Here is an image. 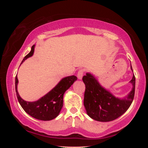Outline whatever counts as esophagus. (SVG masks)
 <instances>
[{
    "instance_id": "1",
    "label": "esophagus",
    "mask_w": 148,
    "mask_h": 148,
    "mask_svg": "<svg viewBox=\"0 0 148 148\" xmlns=\"http://www.w3.org/2000/svg\"><path fill=\"white\" fill-rule=\"evenodd\" d=\"M84 70L83 69H80L79 71H78V72H77V78H78L79 79H82V77H83V76H84Z\"/></svg>"
}]
</instances>
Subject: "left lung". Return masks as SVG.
I'll use <instances>...</instances> for the list:
<instances>
[{"instance_id": "8db88e82", "label": "left lung", "mask_w": 148, "mask_h": 148, "mask_svg": "<svg viewBox=\"0 0 148 148\" xmlns=\"http://www.w3.org/2000/svg\"><path fill=\"white\" fill-rule=\"evenodd\" d=\"M131 69L132 71V66ZM86 85L84 104L87 114L91 118L98 121L108 122L118 118L123 114L133 101L135 91V76L133 74L130 83L132 89L127 97L119 99L101 86L90 73L83 77Z\"/></svg>"}]
</instances>
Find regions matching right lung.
<instances>
[{
  "mask_svg": "<svg viewBox=\"0 0 148 148\" xmlns=\"http://www.w3.org/2000/svg\"><path fill=\"white\" fill-rule=\"evenodd\" d=\"M33 45L31 51L24 57L21 64L29 57L32 56L34 51ZM77 80V77L71 76L65 77L60 81L58 84L44 97L34 102H27L21 98L17 91L18 79L16 76V92L17 100L20 105L26 113L35 119L42 121H49L58 116L63 106V95L65 91L69 89L74 82Z\"/></svg>",
  "mask_w": 148,
  "mask_h": 148,
  "instance_id": "1",
  "label": "right lung"
}]
</instances>
